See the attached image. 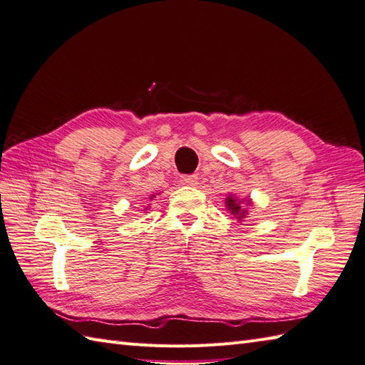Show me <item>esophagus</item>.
<instances>
[{"label": "esophagus", "mask_w": 365, "mask_h": 365, "mask_svg": "<svg viewBox=\"0 0 365 365\" xmlns=\"http://www.w3.org/2000/svg\"><path fill=\"white\" fill-rule=\"evenodd\" d=\"M181 184H184V185H196L197 184V176L196 175L181 176Z\"/></svg>", "instance_id": "34e87169"}]
</instances>
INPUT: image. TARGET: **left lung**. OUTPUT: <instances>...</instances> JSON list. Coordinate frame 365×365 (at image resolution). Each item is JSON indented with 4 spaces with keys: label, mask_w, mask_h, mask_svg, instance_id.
<instances>
[{
    "label": "left lung",
    "mask_w": 365,
    "mask_h": 365,
    "mask_svg": "<svg viewBox=\"0 0 365 365\" xmlns=\"http://www.w3.org/2000/svg\"><path fill=\"white\" fill-rule=\"evenodd\" d=\"M244 201H247V204H251L250 200H242V201H239L235 195H228V196L225 197V205H227V208H228V212H230L231 215H233L236 219H239V220L248 217V216H247V215H248L247 208H245L244 205H242V204H244Z\"/></svg>",
    "instance_id": "8db88e82"
}]
</instances>
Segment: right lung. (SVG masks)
<instances>
[{"mask_svg": "<svg viewBox=\"0 0 365 365\" xmlns=\"http://www.w3.org/2000/svg\"><path fill=\"white\" fill-rule=\"evenodd\" d=\"M153 197H155V195H152V196H150V197H149V200H153ZM145 210H148V207H146V208H145ZM141 212H143V210H141Z\"/></svg>", "mask_w": 365, "mask_h": 365, "instance_id": "1", "label": "right lung"}]
</instances>
